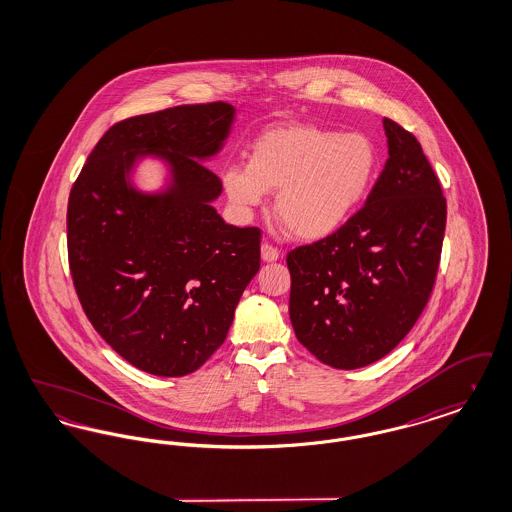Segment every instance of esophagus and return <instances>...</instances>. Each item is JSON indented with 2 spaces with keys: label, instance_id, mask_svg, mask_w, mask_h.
<instances>
[{
  "label": "esophagus",
  "instance_id": "34e87169",
  "mask_svg": "<svg viewBox=\"0 0 512 512\" xmlns=\"http://www.w3.org/2000/svg\"><path fill=\"white\" fill-rule=\"evenodd\" d=\"M261 257H263V261H267V263L278 261V259H280V249L265 242V244L261 245Z\"/></svg>",
  "mask_w": 512,
  "mask_h": 512
}]
</instances>
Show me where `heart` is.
Wrapping results in <instances>:
<instances>
[{
  "label": "heart",
  "mask_w": 512,
  "mask_h": 512,
  "mask_svg": "<svg viewBox=\"0 0 512 512\" xmlns=\"http://www.w3.org/2000/svg\"><path fill=\"white\" fill-rule=\"evenodd\" d=\"M378 169V147L366 134L290 124L267 132L251 149L247 167L226 169L222 182L240 207H257L265 192L278 190L276 217L293 236L320 240L357 213Z\"/></svg>",
  "instance_id": "1"
}]
</instances>
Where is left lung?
Segmentation results:
<instances>
[{
    "mask_svg": "<svg viewBox=\"0 0 512 512\" xmlns=\"http://www.w3.org/2000/svg\"><path fill=\"white\" fill-rule=\"evenodd\" d=\"M388 161L338 232L286 257L297 340L320 363L353 370L386 357L422 315L438 276L447 203L409 130L384 119Z\"/></svg>",
    "mask_w": 512,
    "mask_h": 512,
    "instance_id": "8db88e82",
    "label": "left lung"
}]
</instances>
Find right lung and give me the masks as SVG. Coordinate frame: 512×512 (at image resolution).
<instances>
[{
	"mask_svg": "<svg viewBox=\"0 0 512 512\" xmlns=\"http://www.w3.org/2000/svg\"><path fill=\"white\" fill-rule=\"evenodd\" d=\"M224 101L178 105L113 124L78 174L67 207L74 290L99 336L130 365L186 376L226 340L261 267V230L220 219L219 176L201 161L230 132ZM140 154L172 165L165 195L132 189Z\"/></svg>",
	"mask_w": 512,
	"mask_h": 512,
	"instance_id": "1",
	"label": "right lung"
}]
</instances>
